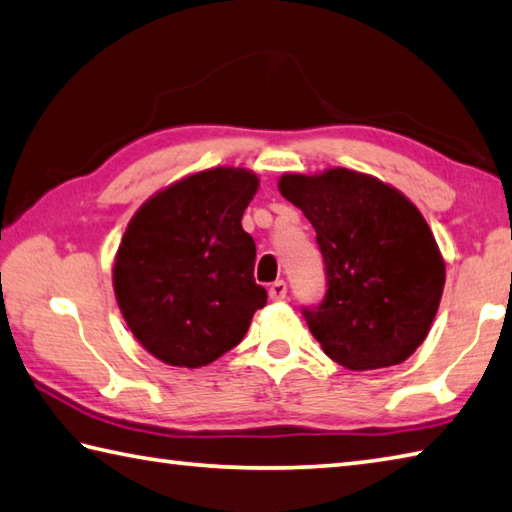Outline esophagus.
<instances>
[{"instance_id":"obj_1","label":"esophagus","mask_w":512,"mask_h":512,"mask_svg":"<svg viewBox=\"0 0 512 512\" xmlns=\"http://www.w3.org/2000/svg\"><path fill=\"white\" fill-rule=\"evenodd\" d=\"M285 294H287L285 281H276V283H272V287H269V298H272V301H283Z\"/></svg>"}]
</instances>
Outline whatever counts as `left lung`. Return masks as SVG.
<instances>
[{"instance_id": "8db88e82", "label": "left lung", "mask_w": 512, "mask_h": 512, "mask_svg": "<svg viewBox=\"0 0 512 512\" xmlns=\"http://www.w3.org/2000/svg\"><path fill=\"white\" fill-rule=\"evenodd\" d=\"M278 191L316 229L327 292L303 316L347 370L403 363L426 341L446 283L437 240L412 202L352 169L285 173Z\"/></svg>"}]
</instances>
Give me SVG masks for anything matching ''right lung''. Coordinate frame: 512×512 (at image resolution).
<instances>
[{
    "label": "right lung",
    "instance_id": "right-lung-1",
    "mask_svg": "<svg viewBox=\"0 0 512 512\" xmlns=\"http://www.w3.org/2000/svg\"><path fill=\"white\" fill-rule=\"evenodd\" d=\"M256 173L198 171L136 211L113 263V289L144 350L176 368H200L243 341L267 303L254 281L256 245L240 225Z\"/></svg>",
    "mask_w": 512,
    "mask_h": 512
}]
</instances>
